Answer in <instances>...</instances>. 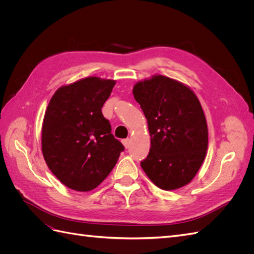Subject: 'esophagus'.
<instances>
[{"mask_svg": "<svg viewBox=\"0 0 254 254\" xmlns=\"http://www.w3.org/2000/svg\"><path fill=\"white\" fill-rule=\"evenodd\" d=\"M122 142H123V145L125 146V148H128V147H129V140H128V139L123 140Z\"/></svg>", "mask_w": 254, "mask_h": 254, "instance_id": "1", "label": "esophagus"}]
</instances>
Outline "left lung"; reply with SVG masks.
Listing matches in <instances>:
<instances>
[{
    "instance_id": "left-lung-1",
    "label": "left lung",
    "mask_w": 254,
    "mask_h": 254,
    "mask_svg": "<svg viewBox=\"0 0 254 254\" xmlns=\"http://www.w3.org/2000/svg\"><path fill=\"white\" fill-rule=\"evenodd\" d=\"M147 119L150 149L141 167L159 189L187 186L207 149V126L200 102L187 84L156 74L132 90Z\"/></svg>"
}]
</instances>
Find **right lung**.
Returning <instances> with one entry per match:
<instances>
[{
  "label": "right lung",
  "instance_id": "1",
  "mask_svg": "<svg viewBox=\"0 0 254 254\" xmlns=\"http://www.w3.org/2000/svg\"><path fill=\"white\" fill-rule=\"evenodd\" d=\"M115 82L97 76L81 78L58 88L49 103L42 123V153L51 172L68 189L94 190L124 150L102 113Z\"/></svg>",
  "mask_w": 254,
  "mask_h": 254
}]
</instances>
